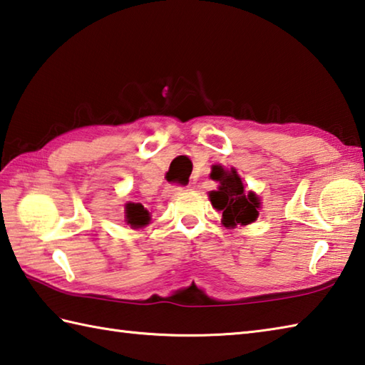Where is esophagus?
Instances as JSON below:
<instances>
[{"label":"esophagus","mask_w":365,"mask_h":365,"mask_svg":"<svg viewBox=\"0 0 365 365\" xmlns=\"http://www.w3.org/2000/svg\"><path fill=\"white\" fill-rule=\"evenodd\" d=\"M182 190H185V187H182V185H170V187L164 190V196L170 197V196H174L175 193H178V191H182Z\"/></svg>","instance_id":"34e87169"}]
</instances>
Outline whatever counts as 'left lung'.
I'll list each match as a JSON object with an SVG mask.
<instances>
[{
	"label": "left lung",
	"instance_id": "1",
	"mask_svg": "<svg viewBox=\"0 0 365 365\" xmlns=\"http://www.w3.org/2000/svg\"><path fill=\"white\" fill-rule=\"evenodd\" d=\"M212 180L218 182V190L210 191L209 200L217 210H222V223L227 228L236 225L254 223L260 209V200L255 193H246L241 177L235 168L223 169L222 165H212Z\"/></svg>",
	"mask_w": 365,
	"mask_h": 365
}]
</instances>
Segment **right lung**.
<instances>
[{"mask_svg": "<svg viewBox=\"0 0 365 365\" xmlns=\"http://www.w3.org/2000/svg\"><path fill=\"white\" fill-rule=\"evenodd\" d=\"M125 222L132 228H142L150 223V212L143 207L140 202L125 204Z\"/></svg>", "mask_w": 365, "mask_h": 365, "instance_id": "right-lung-1", "label": "right lung"}]
</instances>
